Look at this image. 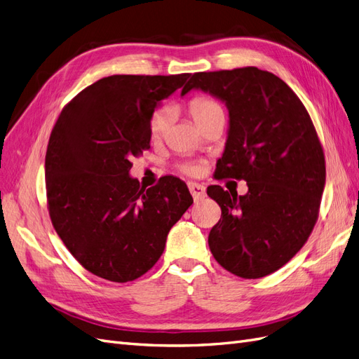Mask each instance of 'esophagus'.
Instances as JSON below:
<instances>
[{
	"label": "esophagus",
	"mask_w": 359,
	"mask_h": 359,
	"mask_svg": "<svg viewBox=\"0 0 359 359\" xmlns=\"http://www.w3.org/2000/svg\"><path fill=\"white\" fill-rule=\"evenodd\" d=\"M189 190L191 193V196L194 201H199L205 198V187L201 186V184L196 182H189Z\"/></svg>",
	"instance_id": "obj_1"
}]
</instances>
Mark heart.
<instances>
[{
  "mask_svg": "<svg viewBox=\"0 0 359 359\" xmlns=\"http://www.w3.org/2000/svg\"><path fill=\"white\" fill-rule=\"evenodd\" d=\"M219 111H223L222 106L214 99H210V97L198 95V97H193V99L189 102V112L193 116L194 121L198 123V126H201L206 118H210L212 114ZM168 121H169V109L166 106H161L151 114L149 123H148L151 137L158 139L165 135L168 128ZM178 169L190 177H196L201 172V168L196 165V163H191V161L181 163Z\"/></svg>",
  "mask_w": 359,
  "mask_h": 359,
  "instance_id": "b5f03b06",
  "label": "heart"
}]
</instances>
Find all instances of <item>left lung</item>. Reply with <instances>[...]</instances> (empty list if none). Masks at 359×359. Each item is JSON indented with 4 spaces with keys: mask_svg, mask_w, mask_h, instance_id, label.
I'll return each instance as SVG.
<instances>
[{
    "mask_svg": "<svg viewBox=\"0 0 359 359\" xmlns=\"http://www.w3.org/2000/svg\"><path fill=\"white\" fill-rule=\"evenodd\" d=\"M193 88L219 97L229 109L215 180H244L248 187L244 196L220 186L206 190L222 208L210 250L238 277H265L299 252L318 222L327 177L318 132L299 97L266 70L199 72L181 94Z\"/></svg>",
    "mask_w": 359,
    "mask_h": 359,
    "instance_id": "1",
    "label": "left lung"
}]
</instances>
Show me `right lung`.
<instances>
[{
	"mask_svg": "<svg viewBox=\"0 0 359 359\" xmlns=\"http://www.w3.org/2000/svg\"><path fill=\"white\" fill-rule=\"evenodd\" d=\"M190 73L114 74L62 107L45 158L50 222L91 274L127 283L156 265L170 227L193 203L181 180L144 189L128 177L149 149V116Z\"/></svg>",
	"mask_w": 359,
	"mask_h": 359,
	"instance_id": "add662e5",
	"label": "right lung"
}]
</instances>
